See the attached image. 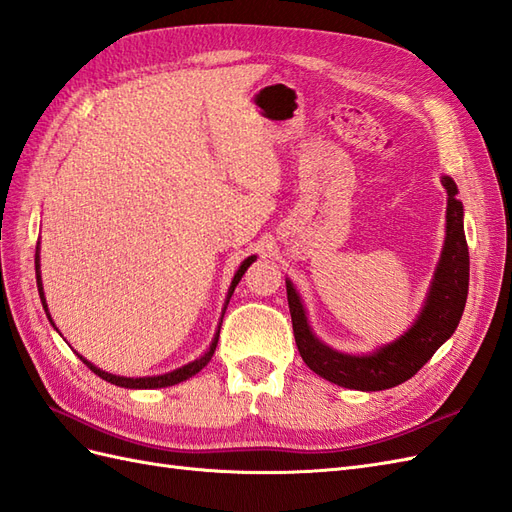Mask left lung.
<instances>
[{
    "label": "left lung",
    "mask_w": 512,
    "mask_h": 512,
    "mask_svg": "<svg viewBox=\"0 0 512 512\" xmlns=\"http://www.w3.org/2000/svg\"><path fill=\"white\" fill-rule=\"evenodd\" d=\"M448 192V233L435 272L430 294L422 316L396 342L376 350L368 357H352L320 344L311 333L303 303L290 281L287 285V305L292 313V329L300 357L309 370L339 387L381 391L409 381L435 355L437 348L450 339L461 322L469 287V251L463 229V203L456 199V183L450 177L441 179Z\"/></svg>",
    "instance_id": "1"
}]
</instances>
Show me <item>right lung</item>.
<instances>
[{
  "label": "right lung",
  "mask_w": 512,
  "mask_h": 512,
  "mask_svg": "<svg viewBox=\"0 0 512 512\" xmlns=\"http://www.w3.org/2000/svg\"><path fill=\"white\" fill-rule=\"evenodd\" d=\"M257 257L255 255H251L248 259H244L242 261V266H240V270L235 272V277H233V281H231V287H229V294H227V305H229V298H231V294H233V290H235V285L240 283V279H242V274L246 272V268L253 264ZM34 264H36V283H38V294H41V300H43V307H45V311H47V305H45V296H43V283H41V272H38V248H36V257H34ZM47 318L51 320V316H49V311H47ZM218 335H220V329H218V333H216V337H214V342H212V346H209V350L205 352V355L201 357V359H196V361H192V363H188V365H183V368H179V370H173V372H168V374H162V376H144V378H125V376H114V374H108V372H103V370H99V368H95L93 363L90 361H86L84 357H80L90 370H93L97 376H101L103 381H108V383H112V385H119V387H127V389H155V387H170V385H177V383H181V381H188V378H192L194 374H199L205 365L212 361V357H214V350H216V344H218Z\"/></svg>",
  "instance_id": "1"
}]
</instances>
